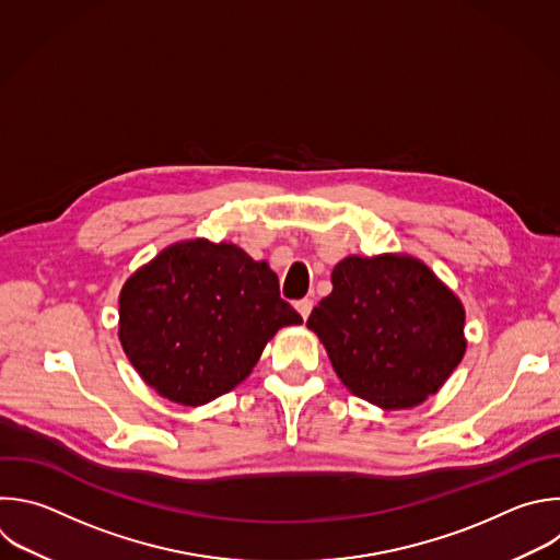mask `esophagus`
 Wrapping results in <instances>:
<instances>
[{
	"instance_id": "esophagus-1",
	"label": "esophagus",
	"mask_w": 560,
	"mask_h": 560,
	"mask_svg": "<svg viewBox=\"0 0 560 560\" xmlns=\"http://www.w3.org/2000/svg\"><path fill=\"white\" fill-rule=\"evenodd\" d=\"M294 307H296V312H299L303 318H307L310 312H312V307H314V301H312V299H299V301L294 303Z\"/></svg>"
}]
</instances>
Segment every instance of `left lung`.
Instances as JSON below:
<instances>
[{"label": "left lung", "instance_id": "left-lung-1", "mask_svg": "<svg viewBox=\"0 0 560 560\" xmlns=\"http://www.w3.org/2000/svg\"><path fill=\"white\" fill-rule=\"evenodd\" d=\"M307 327L342 385L383 409H411L435 394L466 351L464 307L418 259L347 257Z\"/></svg>", "mask_w": 560, "mask_h": 560}]
</instances>
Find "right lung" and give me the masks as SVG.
Here are the masks:
<instances>
[{"label": "right lung", "instance_id": "right-lung-1", "mask_svg": "<svg viewBox=\"0 0 560 560\" xmlns=\"http://www.w3.org/2000/svg\"><path fill=\"white\" fill-rule=\"evenodd\" d=\"M118 303L129 362L160 396L186 407L235 389L275 331L303 320L266 261L207 240L162 250L127 279Z\"/></svg>", "mask_w": 560, "mask_h": 560}]
</instances>
